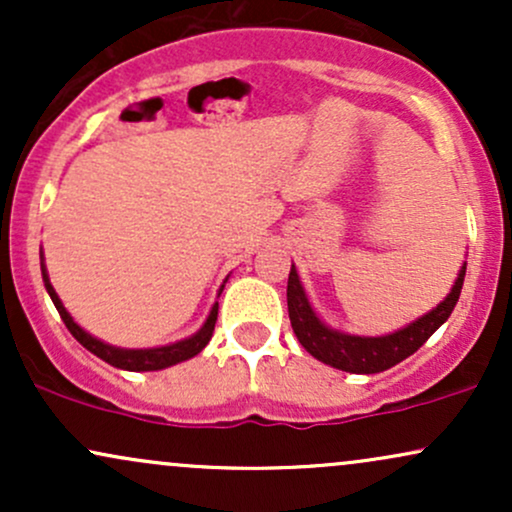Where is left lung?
Wrapping results in <instances>:
<instances>
[{"instance_id":"8db88e82","label":"left lung","mask_w":512,"mask_h":512,"mask_svg":"<svg viewBox=\"0 0 512 512\" xmlns=\"http://www.w3.org/2000/svg\"><path fill=\"white\" fill-rule=\"evenodd\" d=\"M464 272L467 264H462L460 274H457L455 286H452L448 298L438 303L431 313L421 315L411 325L402 327V330L385 334V337H356V334H344L327 327L320 317L315 315L313 305H310L308 296H305L301 279H298L296 267L291 264L289 286H286V301H289V317L291 327L296 332L298 342L310 356L317 361L327 363V366L346 370V373H380L397 366L399 361L414 354L419 346L431 337L433 332L448 320L452 310H455L457 298H460Z\"/></svg>"}]
</instances>
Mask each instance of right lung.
Returning <instances> with one entry per match:
<instances>
[{
    "label": "right lung",
    "mask_w": 512,
    "mask_h": 512,
    "mask_svg": "<svg viewBox=\"0 0 512 512\" xmlns=\"http://www.w3.org/2000/svg\"><path fill=\"white\" fill-rule=\"evenodd\" d=\"M40 269H43L45 289H48L52 303H55L57 313H60L62 322L67 325V330L72 332V337L81 346H86L91 354L103 358L105 363H110V366H115V368L137 370V373H139V370H161V368L175 366V363H182V361H187V358L197 356L199 351H202L204 346L209 344L211 334H214L216 317H219V303H214V308H211V313L207 317V322L202 325V330H199L197 334H192V337L182 339V342H175V344H168V346H158V349H120V346H110V344L101 342V339L91 337V334L84 332L79 325H76V322L72 320V315H69L67 308L62 305L60 296H57L55 289H52L48 272H45V264H40ZM221 291H223V286H221Z\"/></svg>",
    "instance_id": "add662e5"
}]
</instances>
